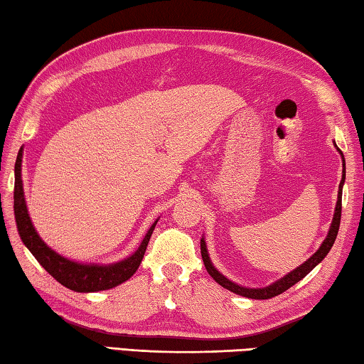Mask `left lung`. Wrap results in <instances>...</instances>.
Here are the masks:
<instances>
[{
	"label": "left lung",
	"mask_w": 364,
	"mask_h": 364,
	"mask_svg": "<svg viewBox=\"0 0 364 364\" xmlns=\"http://www.w3.org/2000/svg\"><path fill=\"white\" fill-rule=\"evenodd\" d=\"M338 152L342 154V151L338 149ZM343 157V156H342ZM343 181H345V160H343V171H342V181L338 184V197H337V205H336V213H334V218H332V225H331V230L328 232V237L324 239V242L321 244V247L318 249V252H315V255L308 258V260L300 264L297 269L291 271V273L286 274L284 278L276 281L274 284H271L268 287H263V289H247V287H241L237 284H234L230 279H226L223 274H220L217 269L213 268V264L210 262V258H208L207 254V247H205V242L204 239H200V254H202V260H204L205 264V269L208 271V274L212 276V278L218 282L220 286H223L228 291H231L237 295H242V297H249V299H257V300H267L271 297H276V295H279L282 292H286L289 287H292L294 284H297L300 279H304L305 276L310 273V271L316 267V264L323 260V258L329 254V250L332 247V244H334L336 237H337V232H338V226H341V213H342V186H343Z\"/></svg>",
	"instance_id": "8db88e82"
}]
</instances>
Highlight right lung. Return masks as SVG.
I'll use <instances>...</instances> for the list:
<instances>
[{"mask_svg": "<svg viewBox=\"0 0 364 364\" xmlns=\"http://www.w3.org/2000/svg\"><path fill=\"white\" fill-rule=\"evenodd\" d=\"M21 164L22 151L17 154L14 167V217L17 223V231H19L22 242L27 245V249L32 252L41 267L45 268L58 282L75 292L106 291V289H112L122 284V282H125L127 279H130L139 268L141 260H143L147 247V242H149L151 234L154 231V228H156L157 221L151 226V230L147 231L143 242L139 245V249L134 252L132 257H128L127 260L107 264V267H100V264H82L67 260V258L60 257L56 252L49 249L48 245L41 241L40 236L35 231V228L32 226V221H30V217L27 213L26 199H23Z\"/></svg>", "mask_w": 364, "mask_h": 364, "instance_id": "1", "label": "right lung"}]
</instances>
